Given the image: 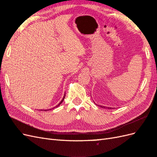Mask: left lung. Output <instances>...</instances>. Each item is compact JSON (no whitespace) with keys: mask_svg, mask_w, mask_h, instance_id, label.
<instances>
[{"mask_svg":"<svg viewBox=\"0 0 157 157\" xmlns=\"http://www.w3.org/2000/svg\"><path fill=\"white\" fill-rule=\"evenodd\" d=\"M100 106H101V105H100ZM103 107H104V106H103ZM103 107H102V108H103ZM104 108H105V107H104ZM110 108L111 109V108Z\"/></svg>","mask_w":157,"mask_h":157,"instance_id":"8db88e82","label":"left lung"}]
</instances>
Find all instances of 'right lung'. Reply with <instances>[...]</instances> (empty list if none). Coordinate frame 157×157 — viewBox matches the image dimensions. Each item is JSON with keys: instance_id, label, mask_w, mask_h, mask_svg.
<instances>
[{"instance_id": "add662e5", "label": "right lung", "mask_w": 157, "mask_h": 157, "mask_svg": "<svg viewBox=\"0 0 157 157\" xmlns=\"http://www.w3.org/2000/svg\"><path fill=\"white\" fill-rule=\"evenodd\" d=\"M65 95H64V96H63V99H62V100L60 101V103L56 105V107H54V108H57V107H58V106H59V105L62 102H63V101L64 98H65ZM51 110V109H48V110ZM47 110H45V111H47Z\"/></svg>"}]
</instances>
